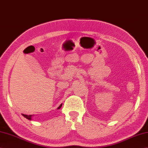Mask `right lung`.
Returning <instances> with one entry per match:
<instances>
[{
    "mask_svg": "<svg viewBox=\"0 0 148 148\" xmlns=\"http://www.w3.org/2000/svg\"><path fill=\"white\" fill-rule=\"evenodd\" d=\"M62 103L60 105V106L58 107V108H57V109L58 110V109L62 107ZM22 116H23V117H25V118H27V119H29V120H32V116H33L34 115H27V114H22Z\"/></svg>",
    "mask_w": 148,
    "mask_h": 148,
    "instance_id": "obj_1",
    "label": "right lung"
}]
</instances>
